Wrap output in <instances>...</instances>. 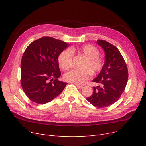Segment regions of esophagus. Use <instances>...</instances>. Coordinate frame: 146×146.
Wrapping results in <instances>:
<instances>
[{
    "label": "esophagus",
    "instance_id": "1",
    "mask_svg": "<svg viewBox=\"0 0 146 146\" xmlns=\"http://www.w3.org/2000/svg\"><path fill=\"white\" fill-rule=\"evenodd\" d=\"M77 87L78 88V89H81V88H82L83 87V86L82 85H76Z\"/></svg>",
    "mask_w": 146,
    "mask_h": 146
}]
</instances>
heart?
<instances>
[{
	"label": "heart",
	"mask_w": 146,
	"mask_h": 146,
	"mask_svg": "<svg viewBox=\"0 0 146 146\" xmlns=\"http://www.w3.org/2000/svg\"><path fill=\"white\" fill-rule=\"evenodd\" d=\"M73 54H76L85 57L86 61L83 65L82 69H72L64 75L66 81L82 85L85 83L92 74L99 73L104 66V61L99 56L100 51L94 46L90 44L82 47H71L65 49L58 56V63L61 69L67 70L71 67L73 60Z\"/></svg>",
	"instance_id": "obj_1"
}]
</instances>
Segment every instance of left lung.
<instances>
[{
    "mask_svg": "<svg viewBox=\"0 0 146 146\" xmlns=\"http://www.w3.org/2000/svg\"><path fill=\"white\" fill-rule=\"evenodd\" d=\"M97 43L105 51L103 68L93 80L102 86L93 87V93L86 100L94 107H107L120 98L127 85L128 69L118 48L106 41L99 39Z\"/></svg>",
    "mask_w": 146,
    "mask_h": 146,
    "instance_id": "obj_1",
    "label": "left lung"
}]
</instances>
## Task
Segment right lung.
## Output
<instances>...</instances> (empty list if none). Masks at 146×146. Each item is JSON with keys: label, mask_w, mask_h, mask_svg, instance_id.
Returning <instances> with one entry per match:
<instances>
[{"label": "right lung", "mask_w": 146, "mask_h": 146, "mask_svg": "<svg viewBox=\"0 0 146 146\" xmlns=\"http://www.w3.org/2000/svg\"><path fill=\"white\" fill-rule=\"evenodd\" d=\"M69 45L52 37H42L26 48L21 63L22 88L33 102L44 104L63 91L67 83L61 76L58 56Z\"/></svg>", "instance_id": "add662e5"}]
</instances>
